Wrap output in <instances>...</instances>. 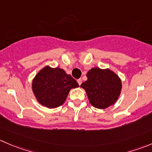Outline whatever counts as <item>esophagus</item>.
I'll return each instance as SVG.
<instances>
[{"instance_id": "1", "label": "esophagus", "mask_w": 152, "mask_h": 152, "mask_svg": "<svg viewBox=\"0 0 152 152\" xmlns=\"http://www.w3.org/2000/svg\"><path fill=\"white\" fill-rule=\"evenodd\" d=\"M77 82H78V84H79V85H80L81 84H82V79H78V80H77Z\"/></svg>"}]
</instances>
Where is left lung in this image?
<instances>
[{
  "label": "left lung",
  "mask_w": 152,
  "mask_h": 152,
  "mask_svg": "<svg viewBox=\"0 0 152 152\" xmlns=\"http://www.w3.org/2000/svg\"><path fill=\"white\" fill-rule=\"evenodd\" d=\"M88 79L81 85L90 103L99 109L107 108L117 102L122 89L119 76L109 69L94 67L87 73Z\"/></svg>",
  "instance_id": "1"
}]
</instances>
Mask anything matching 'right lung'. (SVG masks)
<instances>
[{
	"label": "right lung",
	"instance_id": "1",
	"mask_svg": "<svg viewBox=\"0 0 152 152\" xmlns=\"http://www.w3.org/2000/svg\"><path fill=\"white\" fill-rule=\"evenodd\" d=\"M79 84L70 75L59 67L46 66L37 73L32 80V89L40 104L48 108L61 105L72 88Z\"/></svg>",
	"mask_w": 152,
	"mask_h": 152
}]
</instances>
